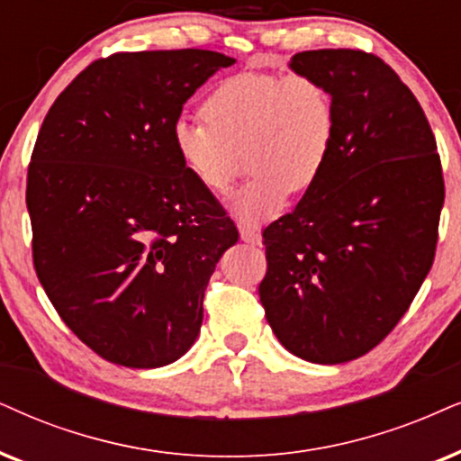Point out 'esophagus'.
<instances>
[{
	"label": "esophagus",
	"instance_id": "esophagus-1",
	"mask_svg": "<svg viewBox=\"0 0 461 461\" xmlns=\"http://www.w3.org/2000/svg\"><path fill=\"white\" fill-rule=\"evenodd\" d=\"M240 238L249 244H259L261 242L259 230H255V227H247V225H240Z\"/></svg>",
	"mask_w": 461,
	"mask_h": 461
}]
</instances>
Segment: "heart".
Segmentation results:
<instances>
[{
	"label": "heart",
	"mask_w": 461,
	"mask_h": 461,
	"mask_svg": "<svg viewBox=\"0 0 461 461\" xmlns=\"http://www.w3.org/2000/svg\"><path fill=\"white\" fill-rule=\"evenodd\" d=\"M202 116L172 125L174 150L214 195L230 191L244 150L250 178L234 212L247 223L272 219L289 191L304 194L321 178L338 131L334 95L308 74H234L208 93Z\"/></svg>",
	"instance_id": "1"
}]
</instances>
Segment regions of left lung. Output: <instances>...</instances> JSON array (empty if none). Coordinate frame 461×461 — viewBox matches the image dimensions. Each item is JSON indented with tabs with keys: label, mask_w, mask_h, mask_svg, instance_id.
Segmentation results:
<instances>
[{
	"label": "left lung",
	"mask_w": 461,
	"mask_h": 461,
	"mask_svg": "<svg viewBox=\"0 0 461 461\" xmlns=\"http://www.w3.org/2000/svg\"><path fill=\"white\" fill-rule=\"evenodd\" d=\"M291 69L331 91L338 131L321 178L264 230L259 300L287 351L345 364L392 334L434 264L440 155L421 104L381 57L304 50Z\"/></svg>",
	"instance_id": "8db88e82"
}]
</instances>
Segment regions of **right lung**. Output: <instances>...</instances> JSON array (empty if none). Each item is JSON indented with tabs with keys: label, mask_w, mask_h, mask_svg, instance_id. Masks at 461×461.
<instances>
[{
	"label": "right lung",
	"mask_w": 461,
	"mask_h": 461,
	"mask_svg": "<svg viewBox=\"0 0 461 461\" xmlns=\"http://www.w3.org/2000/svg\"><path fill=\"white\" fill-rule=\"evenodd\" d=\"M236 59L214 50L114 52L52 104L27 170L33 267L93 353L159 368L189 351L234 221L180 163L172 125Z\"/></svg>",
	"instance_id": "obj_1"
}]
</instances>
